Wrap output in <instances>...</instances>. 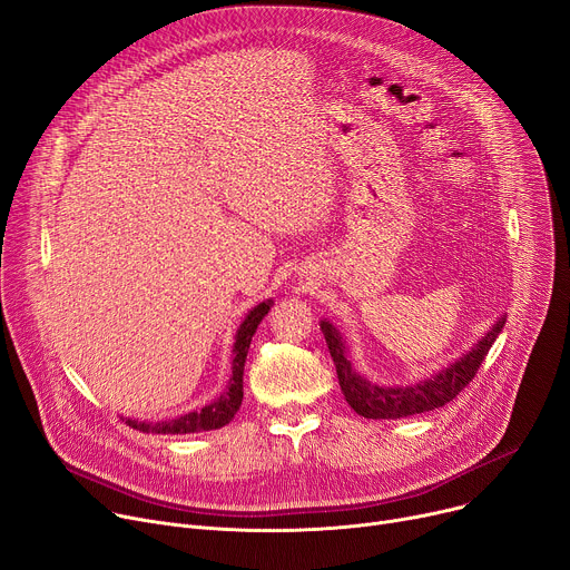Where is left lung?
<instances>
[{
    "instance_id": "left-lung-1",
    "label": "left lung",
    "mask_w": 570,
    "mask_h": 570,
    "mask_svg": "<svg viewBox=\"0 0 570 570\" xmlns=\"http://www.w3.org/2000/svg\"><path fill=\"white\" fill-rule=\"evenodd\" d=\"M504 323L507 318H500L479 341V344L470 353H465L459 362L449 364L444 371L429 377L424 383L405 385V387H383V385L368 383L366 377L353 371L346 357L344 341H341V334L336 332V327L330 321H323L321 330L325 334L332 362L336 366L341 392H344L348 405L357 414L366 416V420H401V416H412V414H422V412L442 407L444 403L456 399V394L465 390L472 377L476 375L481 362L485 360L490 346L495 344V338L502 332Z\"/></svg>"
}]
</instances>
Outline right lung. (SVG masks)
Returning <instances> with one entry per match:
<instances>
[{"instance_id":"obj_1","label":"right lung","mask_w":570,"mask_h":570,"mask_svg":"<svg viewBox=\"0 0 570 570\" xmlns=\"http://www.w3.org/2000/svg\"><path fill=\"white\" fill-rule=\"evenodd\" d=\"M273 299L261 302L256 305L247 318L243 321L238 334H236V344H234V373L226 392L213 401L210 405L202 407L199 412H187L178 420H169V422H135V420H126V424L130 429H137L141 433H167V435H183V433H202V431H213V429H222L234 420V414L238 412L240 403H243V371H245V360H247V351L252 344V336L258 327V323L263 321V316L271 312Z\"/></svg>"}]
</instances>
